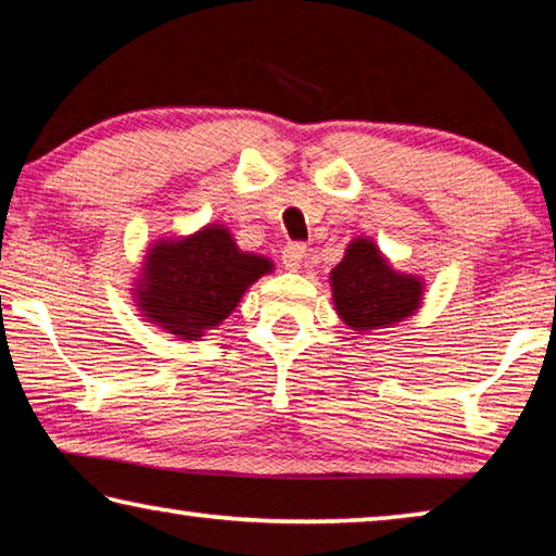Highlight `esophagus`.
Masks as SVG:
<instances>
[{"label": "esophagus", "instance_id": "1", "mask_svg": "<svg viewBox=\"0 0 556 556\" xmlns=\"http://www.w3.org/2000/svg\"><path fill=\"white\" fill-rule=\"evenodd\" d=\"M304 260H306L304 244L291 242L285 250H281V265H285L289 271H299L301 267H304Z\"/></svg>", "mask_w": 556, "mask_h": 556}]
</instances>
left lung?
<instances>
[{
  "mask_svg": "<svg viewBox=\"0 0 556 556\" xmlns=\"http://www.w3.org/2000/svg\"><path fill=\"white\" fill-rule=\"evenodd\" d=\"M336 314L357 333L390 328L412 318L425 301V277L392 267L378 242L357 235L331 269Z\"/></svg>",
  "mask_w": 556,
  "mask_h": 556,
  "instance_id": "left-lung-1",
  "label": "left lung"
}]
</instances>
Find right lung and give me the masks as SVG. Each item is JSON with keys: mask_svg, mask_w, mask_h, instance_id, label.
Listing matches in <instances>:
<instances>
[{"mask_svg": "<svg viewBox=\"0 0 556 556\" xmlns=\"http://www.w3.org/2000/svg\"><path fill=\"white\" fill-rule=\"evenodd\" d=\"M271 271L269 257L240 250L225 225L208 223L191 235L149 242L129 294L147 324L178 341H201Z\"/></svg>", "mask_w": 556, "mask_h": 556, "instance_id": "right-lung-1", "label": "right lung"}]
</instances>
